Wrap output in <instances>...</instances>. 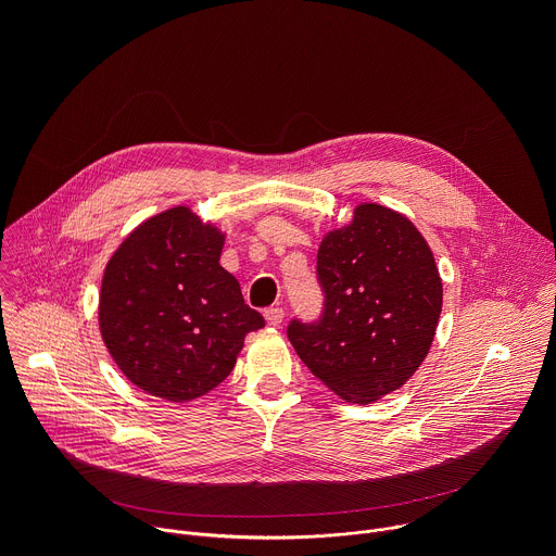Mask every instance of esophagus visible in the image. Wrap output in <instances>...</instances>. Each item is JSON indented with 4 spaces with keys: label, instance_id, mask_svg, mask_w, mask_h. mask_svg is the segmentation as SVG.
Returning <instances> with one entry per match:
<instances>
[{
    "label": "esophagus",
    "instance_id": "1",
    "mask_svg": "<svg viewBox=\"0 0 556 556\" xmlns=\"http://www.w3.org/2000/svg\"><path fill=\"white\" fill-rule=\"evenodd\" d=\"M264 316H266V324H268L270 328H277V326H281V321H283V309H281V307H268V309L264 312Z\"/></svg>",
    "mask_w": 556,
    "mask_h": 556
}]
</instances>
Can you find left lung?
Wrapping results in <instances>:
<instances>
[{
    "instance_id": "obj_1",
    "label": "left lung",
    "mask_w": 556,
    "mask_h": 556,
    "mask_svg": "<svg viewBox=\"0 0 556 556\" xmlns=\"http://www.w3.org/2000/svg\"><path fill=\"white\" fill-rule=\"evenodd\" d=\"M326 292L319 321H290L307 369L343 401L376 403L427 358L442 312V279L420 230L380 204H358L316 255Z\"/></svg>"
}]
</instances>
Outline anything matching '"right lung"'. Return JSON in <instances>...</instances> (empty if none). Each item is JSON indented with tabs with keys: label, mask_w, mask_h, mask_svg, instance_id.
I'll return each instance as SVG.
<instances>
[{
	"label": "right lung",
	"mask_w": 556,
	"mask_h": 556,
	"mask_svg": "<svg viewBox=\"0 0 556 556\" xmlns=\"http://www.w3.org/2000/svg\"><path fill=\"white\" fill-rule=\"evenodd\" d=\"M224 232L189 206L144 219L105 266L99 328L118 369L142 391L189 403L235 367L264 316L219 266Z\"/></svg>",
	"instance_id": "add662e5"
}]
</instances>
